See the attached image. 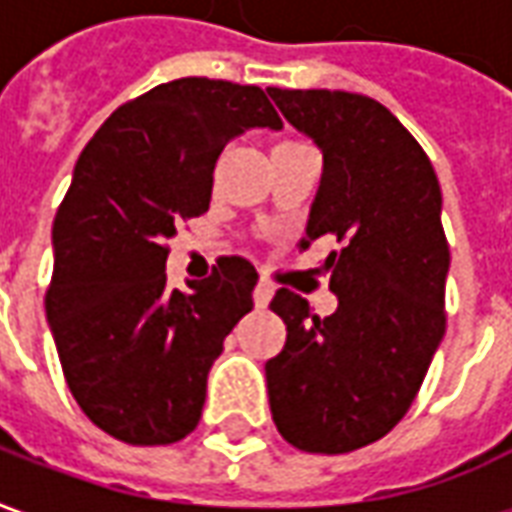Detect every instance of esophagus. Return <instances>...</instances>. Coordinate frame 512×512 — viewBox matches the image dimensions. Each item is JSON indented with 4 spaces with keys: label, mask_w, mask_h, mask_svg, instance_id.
I'll return each mask as SVG.
<instances>
[{
    "label": "esophagus",
    "mask_w": 512,
    "mask_h": 512,
    "mask_svg": "<svg viewBox=\"0 0 512 512\" xmlns=\"http://www.w3.org/2000/svg\"><path fill=\"white\" fill-rule=\"evenodd\" d=\"M252 299H255V307L257 310H266L268 301L274 299V285L266 282V279H260L255 285V293H252Z\"/></svg>",
    "instance_id": "obj_1"
}]
</instances>
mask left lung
<instances>
[{
  "mask_svg": "<svg viewBox=\"0 0 512 512\" xmlns=\"http://www.w3.org/2000/svg\"><path fill=\"white\" fill-rule=\"evenodd\" d=\"M268 95L323 153L301 246L323 235L340 244L323 263L337 296L329 318L288 288L271 301L288 340L266 362L268 403L293 447L340 455L403 419L444 337L441 189L417 139L373 98L279 87Z\"/></svg>",
  "mask_w": 512,
  "mask_h": 512,
  "instance_id": "left-lung-1",
  "label": "left lung"
}]
</instances>
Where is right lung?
Segmentation results:
<instances>
[{"label":"right lung","instance_id":"obj_1","mask_svg":"<svg viewBox=\"0 0 512 512\" xmlns=\"http://www.w3.org/2000/svg\"><path fill=\"white\" fill-rule=\"evenodd\" d=\"M249 128L279 131L255 84L189 76L123 104L95 131L54 216L46 318L71 395L115 439L153 447L189 436L224 337L252 310L255 266L167 288V241L211 205L213 167Z\"/></svg>","mask_w":512,"mask_h":512}]
</instances>
